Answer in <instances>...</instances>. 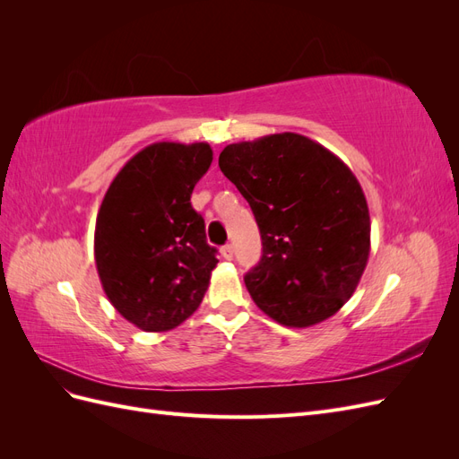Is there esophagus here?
Returning a JSON list of instances; mask_svg holds the SVG:
<instances>
[{
    "label": "esophagus",
    "instance_id": "esophagus-1",
    "mask_svg": "<svg viewBox=\"0 0 459 459\" xmlns=\"http://www.w3.org/2000/svg\"><path fill=\"white\" fill-rule=\"evenodd\" d=\"M220 253H221V256H224L226 260H231L233 258V245H224L220 248Z\"/></svg>",
    "mask_w": 459,
    "mask_h": 459
}]
</instances>
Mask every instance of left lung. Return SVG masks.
<instances>
[{"mask_svg": "<svg viewBox=\"0 0 459 459\" xmlns=\"http://www.w3.org/2000/svg\"><path fill=\"white\" fill-rule=\"evenodd\" d=\"M218 166L260 230L262 258L245 275L256 307L287 327L337 314L369 258V208L349 166L293 132L231 143Z\"/></svg>", "mask_w": 459, "mask_h": 459, "instance_id": "obj_1", "label": "left lung"}]
</instances>
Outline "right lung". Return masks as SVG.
Returning a JSON list of instances; mask_svg holds the SVG:
<instances>
[{
    "mask_svg": "<svg viewBox=\"0 0 459 459\" xmlns=\"http://www.w3.org/2000/svg\"><path fill=\"white\" fill-rule=\"evenodd\" d=\"M208 143L159 142L110 182L95 221V264L117 312L149 333L184 324L216 268L191 193L211 169Z\"/></svg>",
    "mask_w": 459,
    "mask_h": 459,
    "instance_id": "add662e5",
    "label": "right lung"
}]
</instances>
